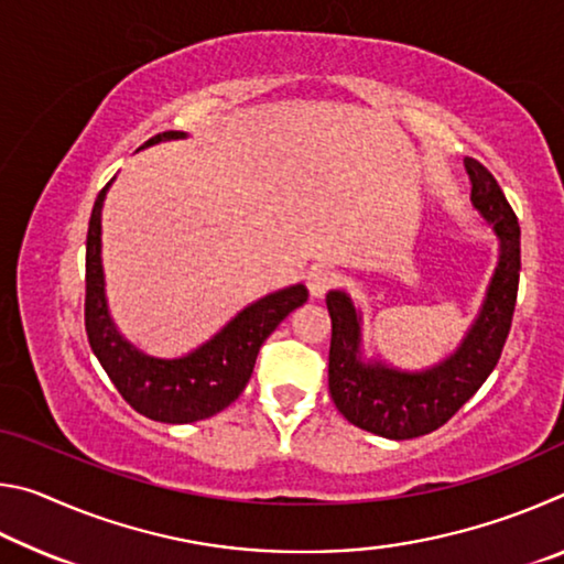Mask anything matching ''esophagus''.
<instances>
[{
  "label": "esophagus",
  "instance_id": "esophagus-1",
  "mask_svg": "<svg viewBox=\"0 0 564 564\" xmlns=\"http://www.w3.org/2000/svg\"><path fill=\"white\" fill-rule=\"evenodd\" d=\"M336 283H338V275L330 269H313L308 275H305V285H308L313 299H323V295H326Z\"/></svg>",
  "mask_w": 564,
  "mask_h": 564
}]
</instances>
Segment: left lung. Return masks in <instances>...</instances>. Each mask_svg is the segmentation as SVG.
Wrapping results in <instances>:
<instances>
[{
	"mask_svg": "<svg viewBox=\"0 0 564 564\" xmlns=\"http://www.w3.org/2000/svg\"><path fill=\"white\" fill-rule=\"evenodd\" d=\"M470 176V202L500 238V263L495 269L480 318L451 358L425 373H398L386 366L358 360L360 323L346 293L326 295L330 313L328 390L343 417L360 431L408 441L445 425L502 356L512 326L520 283V224L502 188L477 159H465Z\"/></svg>",
	"mask_w": 564,
	"mask_h": 564,
	"instance_id": "8db88e82",
	"label": "left lung"
}]
</instances>
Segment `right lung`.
Here are the masks:
<instances>
[{"label": "right lung", "mask_w": 564, "mask_h": 564, "mask_svg": "<svg viewBox=\"0 0 564 564\" xmlns=\"http://www.w3.org/2000/svg\"><path fill=\"white\" fill-rule=\"evenodd\" d=\"M184 133L164 131L151 141L178 139ZM109 184L99 191L91 208L87 234V295H84V326L87 338L121 398L159 423H194L221 413L243 393L253 373L256 356L263 340L279 323L308 301L305 285L271 293L228 323L214 340L186 358L159 360L139 352L123 340L107 311L101 271V204Z\"/></svg>", "instance_id": "add662e5"}]
</instances>
